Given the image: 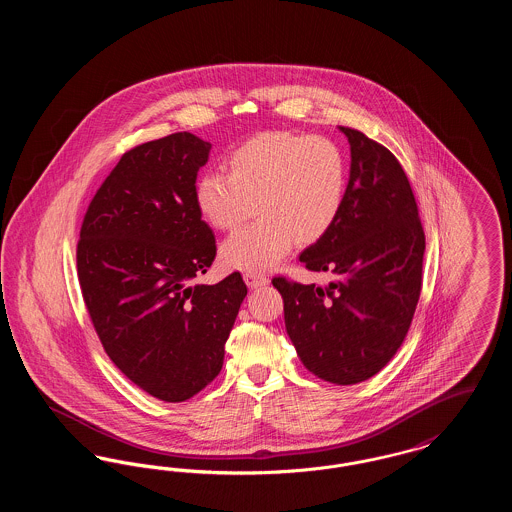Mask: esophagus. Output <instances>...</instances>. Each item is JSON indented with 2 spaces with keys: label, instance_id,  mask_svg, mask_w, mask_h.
I'll list each match as a JSON object with an SVG mask.
<instances>
[{
  "label": "esophagus",
  "instance_id": "obj_1",
  "mask_svg": "<svg viewBox=\"0 0 512 512\" xmlns=\"http://www.w3.org/2000/svg\"><path fill=\"white\" fill-rule=\"evenodd\" d=\"M244 280L249 288H261V286H267L268 284L267 276L257 272V270H247L244 274Z\"/></svg>",
  "mask_w": 512,
  "mask_h": 512
}]
</instances>
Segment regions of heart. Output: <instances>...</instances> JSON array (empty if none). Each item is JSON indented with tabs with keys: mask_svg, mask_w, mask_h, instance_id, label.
Returning <instances> with one entry per match:
<instances>
[{
	"mask_svg": "<svg viewBox=\"0 0 512 512\" xmlns=\"http://www.w3.org/2000/svg\"><path fill=\"white\" fill-rule=\"evenodd\" d=\"M347 163L332 140L299 132H263L228 153V172L195 180V205L217 230H232L257 209V219L222 247V263L255 270L276 265L295 242L315 244L340 219Z\"/></svg>",
	"mask_w": 512,
	"mask_h": 512,
	"instance_id": "obj_1",
	"label": "heart"
}]
</instances>
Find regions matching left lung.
<instances>
[{
	"mask_svg": "<svg viewBox=\"0 0 512 512\" xmlns=\"http://www.w3.org/2000/svg\"><path fill=\"white\" fill-rule=\"evenodd\" d=\"M351 171L340 219L299 261L330 272L328 286L274 276L286 330L318 378L351 386L388 365L405 340L422 290L426 238L409 178L388 147L340 126Z\"/></svg>",
	"mask_w": 512,
	"mask_h": 512,
	"instance_id": "8db88e82",
	"label": "left lung"
}]
</instances>
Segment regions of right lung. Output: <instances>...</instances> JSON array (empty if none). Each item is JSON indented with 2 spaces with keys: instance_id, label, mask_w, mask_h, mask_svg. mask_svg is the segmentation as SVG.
<instances>
[{
  "instance_id": "1",
  "label": "right lung",
  "mask_w": 512,
  "mask_h": 512,
  "mask_svg": "<svg viewBox=\"0 0 512 512\" xmlns=\"http://www.w3.org/2000/svg\"><path fill=\"white\" fill-rule=\"evenodd\" d=\"M209 151L190 132L126 151L90 201L76 245L80 290L105 353L167 403L217 378L247 295L240 272L192 284L217 255L194 195Z\"/></svg>"
}]
</instances>
